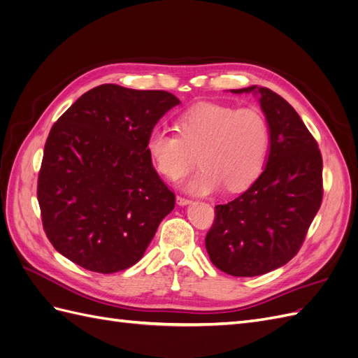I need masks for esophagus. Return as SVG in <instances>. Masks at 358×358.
<instances>
[{"label":"esophagus","instance_id":"obj_1","mask_svg":"<svg viewBox=\"0 0 358 358\" xmlns=\"http://www.w3.org/2000/svg\"><path fill=\"white\" fill-rule=\"evenodd\" d=\"M176 203H178L179 206H187V204H189V203H191V200H189V199H187V197L178 196V197H176Z\"/></svg>","mask_w":358,"mask_h":358}]
</instances>
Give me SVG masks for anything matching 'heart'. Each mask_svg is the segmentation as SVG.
<instances>
[{
	"mask_svg": "<svg viewBox=\"0 0 358 358\" xmlns=\"http://www.w3.org/2000/svg\"><path fill=\"white\" fill-rule=\"evenodd\" d=\"M178 129L180 136L152 129L146 149L155 169L169 180L189 173L199 155L201 170L185 183L191 194L208 196L224 187L245 189L266 164L270 128L263 113L252 107L200 103L179 117Z\"/></svg>",
	"mask_w": 358,
	"mask_h": 358,
	"instance_id": "obj_1",
	"label": "heart"
}]
</instances>
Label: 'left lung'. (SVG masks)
<instances>
[{
    "label": "left lung",
    "mask_w": 358,
    "mask_h": 358,
    "mask_svg": "<svg viewBox=\"0 0 358 358\" xmlns=\"http://www.w3.org/2000/svg\"><path fill=\"white\" fill-rule=\"evenodd\" d=\"M252 92L270 128L262 175L242 196L215 208L206 236L210 262L231 276H259L282 267L305 241L322 200V158L299 113L282 96L257 85Z\"/></svg>",
    "instance_id": "obj_1"
}]
</instances>
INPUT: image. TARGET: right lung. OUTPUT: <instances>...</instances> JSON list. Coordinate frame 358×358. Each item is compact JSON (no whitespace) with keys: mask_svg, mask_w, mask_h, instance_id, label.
I'll use <instances>...</instances> for the list:
<instances>
[{"mask_svg":"<svg viewBox=\"0 0 358 358\" xmlns=\"http://www.w3.org/2000/svg\"><path fill=\"white\" fill-rule=\"evenodd\" d=\"M179 99L106 83L85 92L53 124L43 152L37 199L57 251L99 273L134 266L175 194L152 166L146 140Z\"/></svg>","mask_w":358,"mask_h":358,"instance_id":"right-lung-1","label":"right lung"}]
</instances>
